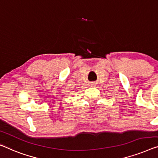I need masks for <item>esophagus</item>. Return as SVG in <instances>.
I'll return each instance as SVG.
<instances>
[{
  "label": "esophagus",
  "instance_id": "obj_1",
  "mask_svg": "<svg viewBox=\"0 0 158 158\" xmlns=\"http://www.w3.org/2000/svg\"><path fill=\"white\" fill-rule=\"evenodd\" d=\"M90 85L92 86H96V84L95 83H92V84H91Z\"/></svg>",
  "mask_w": 158,
  "mask_h": 158
}]
</instances>
